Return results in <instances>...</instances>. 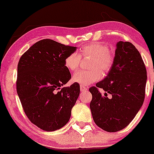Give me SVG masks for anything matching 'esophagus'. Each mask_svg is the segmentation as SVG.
<instances>
[{"label":"esophagus","instance_id":"34e87169","mask_svg":"<svg viewBox=\"0 0 154 154\" xmlns=\"http://www.w3.org/2000/svg\"><path fill=\"white\" fill-rule=\"evenodd\" d=\"M80 89H81L82 92H83V91H85V90H87L88 88L85 87V86H83V85H81V86H80Z\"/></svg>","mask_w":154,"mask_h":154}]
</instances>
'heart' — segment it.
<instances>
[{
    "mask_svg": "<svg viewBox=\"0 0 154 154\" xmlns=\"http://www.w3.org/2000/svg\"><path fill=\"white\" fill-rule=\"evenodd\" d=\"M81 58L90 59L88 67L90 69L78 71L72 76V81L81 85H88L98 81L103 74L110 71L114 63V55L109 47L102 42H94L80 48L79 52H72L66 57L64 65L69 71L79 68Z\"/></svg>",
    "mask_w": 154,
    "mask_h": 154,
    "instance_id": "b5f03b06",
    "label": "heart"
}]
</instances>
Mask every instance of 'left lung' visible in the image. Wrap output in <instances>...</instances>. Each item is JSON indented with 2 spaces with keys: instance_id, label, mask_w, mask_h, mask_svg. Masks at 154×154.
<instances>
[{
  "instance_id": "left-lung-1",
  "label": "left lung",
  "mask_w": 154,
  "mask_h": 154,
  "mask_svg": "<svg viewBox=\"0 0 154 154\" xmlns=\"http://www.w3.org/2000/svg\"><path fill=\"white\" fill-rule=\"evenodd\" d=\"M146 79V67L137 49L130 42L119 41L108 75L89 89L92 95L90 108L96 125L109 132L127 127L144 102ZM100 88L105 92L103 96Z\"/></svg>"
}]
</instances>
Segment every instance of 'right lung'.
Wrapping results in <instances>:
<instances>
[{
	"mask_svg": "<svg viewBox=\"0 0 154 154\" xmlns=\"http://www.w3.org/2000/svg\"><path fill=\"white\" fill-rule=\"evenodd\" d=\"M76 47L51 39L38 41L22 54L17 65V92L31 123L52 132L68 123L80 94V85H65L71 75L64 65Z\"/></svg>",
	"mask_w": 154,
	"mask_h": 154,
	"instance_id": "right-lung-1",
	"label": "right lung"
}]
</instances>
